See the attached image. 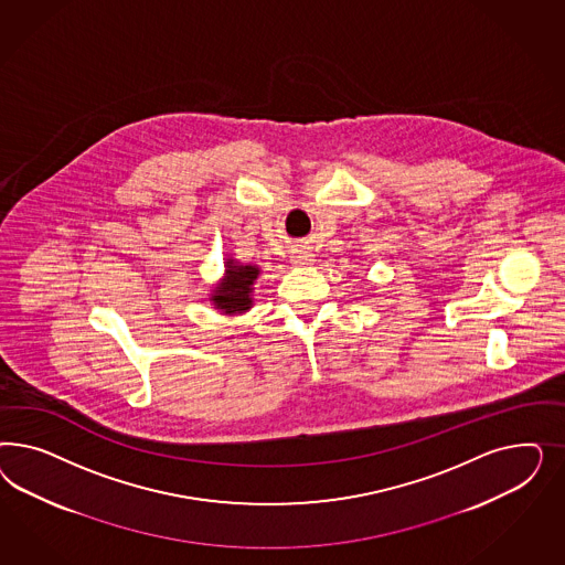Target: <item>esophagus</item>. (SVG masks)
<instances>
[{"instance_id":"obj_1","label":"esophagus","mask_w":565,"mask_h":565,"mask_svg":"<svg viewBox=\"0 0 565 565\" xmlns=\"http://www.w3.org/2000/svg\"><path fill=\"white\" fill-rule=\"evenodd\" d=\"M315 258L307 250H294L291 253V263L294 265H300V267H305V265H310Z\"/></svg>"}]
</instances>
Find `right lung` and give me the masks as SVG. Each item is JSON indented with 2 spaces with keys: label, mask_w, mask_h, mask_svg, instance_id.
Here are the masks:
<instances>
[{
  "label": "right lung",
  "mask_w": 565,
  "mask_h": 565,
  "mask_svg": "<svg viewBox=\"0 0 565 565\" xmlns=\"http://www.w3.org/2000/svg\"><path fill=\"white\" fill-rule=\"evenodd\" d=\"M257 275L258 267L255 265H238L234 260H227L225 281L220 284V288L215 290L211 300L215 302V307L222 308L225 315L248 310L253 305L250 291Z\"/></svg>",
  "instance_id": "1"
}]
</instances>
